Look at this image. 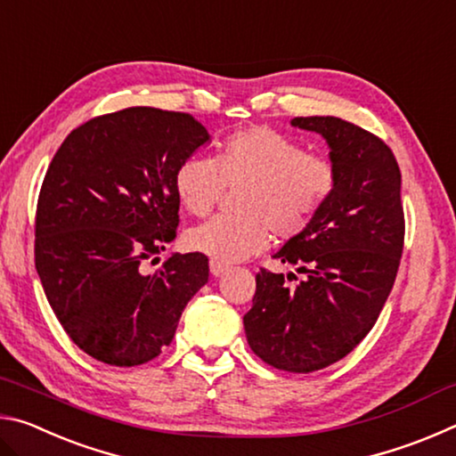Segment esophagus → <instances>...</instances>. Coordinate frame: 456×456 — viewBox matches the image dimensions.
Listing matches in <instances>:
<instances>
[{
	"label": "esophagus",
	"mask_w": 456,
	"mask_h": 456,
	"mask_svg": "<svg viewBox=\"0 0 456 456\" xmlns=\"http://www.w3.org/2000/svg\"><path fill=\"white\" fill-rule=\"evenodd\" d=\"M209 269H211V275L213 277H219V275H223L229 269V265H225V264H219V261H211L209 264Z\"/></svg>",
	"instance_id": "34e87169"
}]
</instances>
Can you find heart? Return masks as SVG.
Here are the masks:
<instances>
[{
	"label": "heart",
	"mask_w": 456,
	"mask_h": 456,
	"mask_svg": "<svg viewBox=\"0 0 456 456\" xmlns=\"http://www.w3.org/2000/svg\"><path fill=\"white\" fill-rule=\"evenodd\" d=\"M241 191V217H215L187 231L184 243L219 264H237L264 251L272 231L289 239L310 225L336 187L334 168L297 142L265 126L229 136L215 159L189 157L175 173L181 207L203 217L225 192Z\"/></svg>",
	"instance_id": "1"
}]
</instances>
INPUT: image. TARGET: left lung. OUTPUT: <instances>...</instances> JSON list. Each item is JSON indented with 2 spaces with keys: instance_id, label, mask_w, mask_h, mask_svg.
I'll return each instance as SVG.
<instances>
[{
  "instance_id": "obj_1",
  "label": "left lung",
  "mask_w": 456,
  "mask_h": 456,
  "mask_svg": "<svg viewBox=\"0 0 456 456\" xmlns=\"http://www.w3.org/2000/svg\"><path fill=\"white\" fill-rule=\"evenodd\" d=\"M291 126L326 141L336 187L310 225L273 256L304 277L289 288L283 273L261 269L243 326L269 366L307 374L356 348L390 296L404 243L403 179L388 146L352 122L297 117Z\"/></svg>"
}]
</instances>
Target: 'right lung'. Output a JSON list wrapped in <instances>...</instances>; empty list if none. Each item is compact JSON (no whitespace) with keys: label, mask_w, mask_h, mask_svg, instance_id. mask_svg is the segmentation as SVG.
Segmentation results:
<instances>
[{"label":"right lung","mask_w":456,"mask_h":456,"mask_svg":"<svg viewBox=\"0 0 456 456\" xmlns=\"http://www.w3.org/2000/svg\"><path fill=\"white\" fill-rule=\"evenodd\" d=\"M207 142L191 114L134 106L88 120L53 154L37 199L36 269L61 328L88 356L110 366L157 358L209 280L203 253H175L141 272L176 237L175 173Z\"/></svg>","instance_id":"obj_1"}]
</instances>
